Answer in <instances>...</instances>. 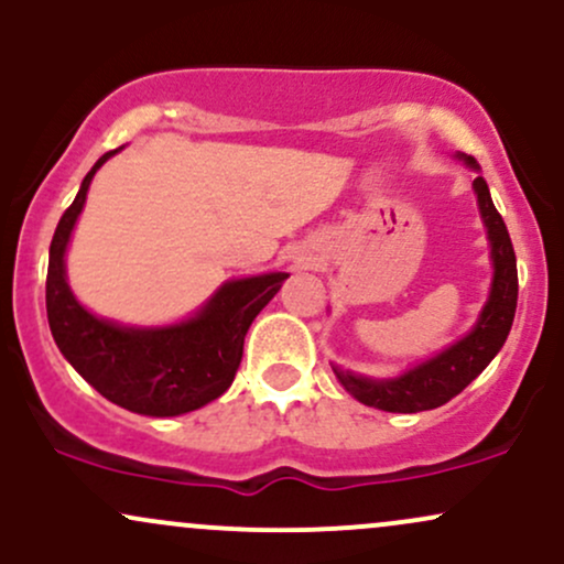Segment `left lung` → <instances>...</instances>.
I'll use <instances>...</instances> for the list:
<instances>
[{"label":"left lung","mask_w":564,"mask_h":564,"mask_svg":"<svg viewBox=\"0 0 564 564\" xmlns=\"http://www.w3.org/2000/svg\"><path fill=\"white\" fill-rule=\"evenodd\" d=\"M464 161L477 170L475 159L464 156ZM475 193L485 219V228H488L490 254H494L496 268L490 300L485 304L475 332L464 336L462 341H456L445 352H440L437 358L411 368V371L398 379H364L349 371H341V368H334L341 387L364 405L392 413H419L445 405L471 379L480 377L485 366L496 358V352L507 341L517 310V291H520V283H517L514 246H511L507 225H503V217L498 215L494 198L488 193V183L482 177H475Z\"/></svg>","instance_id":"8db88e82"}]
</instances>
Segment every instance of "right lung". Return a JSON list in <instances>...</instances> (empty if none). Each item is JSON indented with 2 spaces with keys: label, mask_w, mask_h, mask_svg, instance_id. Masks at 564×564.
<instances>
[{
  "label": "right lung",
  "mask_w": 564,
  "mask_h": 564,
  "mask_svg": "<svg viewBox=\"0 0 564 564\" xmlns=\"http://www.w3.org/2000/svg\"><path fill=\"white\" fill-rule=\"evenodd\" d=\"M113 153L97 159L55 228L47 264L50 332L68 364L102 398L145 416H180L212 403L232 384L251 321L289 275L270 273L225 283L196 318L170 328L140 332L89 315L70 294L63 254L93 174Z\"/></svg>",
  "instance_id": "add662e5"
}]
</instances>
